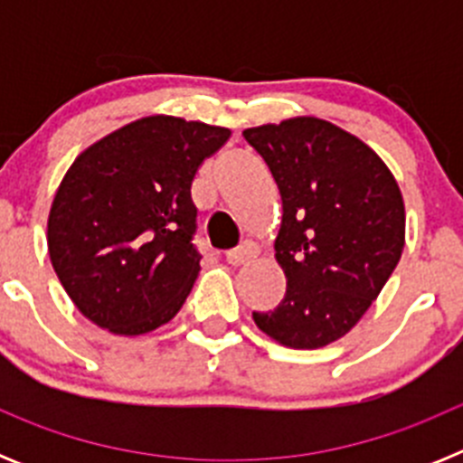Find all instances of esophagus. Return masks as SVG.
Segmentation results:
<instances>
[{"label": "esophagus", "mask_w": 463, "mask_h": 463, "mask_svg": "<svg viewBox=\"0 0 463 463\" xmlns=\"http://www.w3.org/2000/svg\"><path fill=\"white\" fill-rule=\"evenodd\" d=\"M252 257H255V248H252V245H241V248L224 252V260H227V264H232V267H241L245 261H250Z\"/></svg>", "instance_id": "obj_1"}]
</instances>
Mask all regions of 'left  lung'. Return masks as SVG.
<instances>
[{
  "mask_svg": "<svg viewBox=\"0 0 463 463\" xmlns=\"http://www.w3.org/2000/svg\"><path fill=\"white\" fill-rule=\"evenodd\" d=\"M280 190L276 260L288 278L273 310L252 313L294 350L345 336L390 280L403 250V196L383 159L320 118L245 129Z\"/></svg>",
  "mask_w": 463,
  "mask_h": 463,
  "instance_id": "left-lung-1",
  "label": "left lung"
}]
</instances>
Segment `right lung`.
Returning <instances> with one entry per match:
<instances>
[{"label": "right lung", "instance_id": "1", "mask_svg": "<svg viewBox=\"0 0 463 463\" xmlns=\"http://www.w3.org/2000/svg\"><path fill=\"white\" fill-rule=\"evenodd\" d=\"M229 129L150 116L69 166L48 215L52 269L101 329L138 336L166 325L199 273L192 181Z\"/></svg>", "mask_w": 463, "mask_h": 463}]
</instances>
